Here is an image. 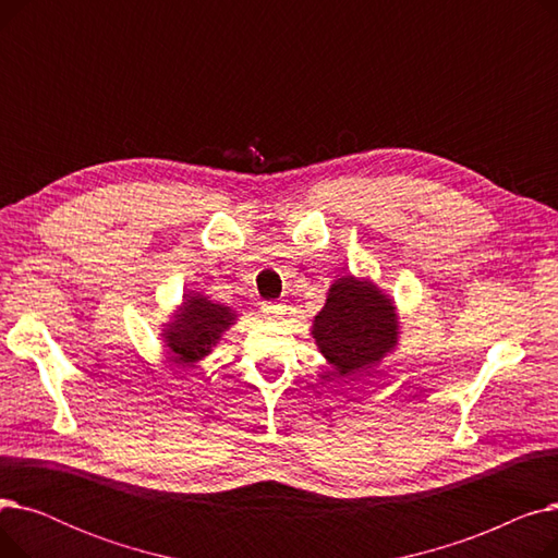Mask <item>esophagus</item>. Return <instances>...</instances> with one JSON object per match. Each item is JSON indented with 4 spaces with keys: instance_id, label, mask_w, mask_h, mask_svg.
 <instances>
[{
    "instance_id": "esophagus-1",
    "label": "esophagus",
    "mask_w": 558,
    "mask_h": 558,
    "mask_svg": "<svg viewBox=\"0 0 558 558\" xmlns=\"http://www.w3.org/2000/svg\"><path fill=\"white\" fill-rule=\"evenodd\" d=\"M262 312L267 314L269 318H280V316L287 312V305H284V303L269 301V303H262Z\"/></svg>"
}]
</instances>
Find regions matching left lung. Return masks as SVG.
I'll use <instances>...</instances> for the list:
<instances>
[{
	"label": "left lung",
	"mask_w": 558,
	"mask_h": 558,
	"mask_svg": "<svg viewBox=\"0 0 558 558\" xmlns=\"http://www.w3.org/2000/svg\"><path fill=\"white\" fill-rule=\"evenodd\" d=\"M312 337L341 377L368 373L398 345V310L368 278L341 276L330 284L324 310L314 316Z\"/></svg>",
	"instance_id": "8db88e82"
}]
</instances>
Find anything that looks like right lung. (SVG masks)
<instances>
[{
	"instance_id": "right-lung-1",
	"label": "right lung",
	"mask_w": 558,
	"mask_h": 558,
	"mask_svg": "<svg viewBox=\"0 0 558 558\" xmlns=\"http://www.w3.org/2000/svg\"><path fill=\"white\" fill-rule=\"evenodd\" d=\"M234 320L238 314L228 305L213 303L201 294H185L160 337L175 364L196 366L213 353Z\"/></svg>"
}]
</instances>
